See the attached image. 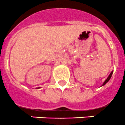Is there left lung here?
<instances>
[{"label":"left lung","mask_w":125,"mask_h":125,"mask_svg":"<svg viewBox=\"0 0 125 125\" xmlns=\"http://www.w3.org/2000/svg\"><path fill=\"white\" fill-rule=\"evenodd\" d=\"M113 72H111V73L110 74H109V77H108V78H107V79H106V81H104V83H103V85H105V84H106V83H107V82H108V81H109V79H111V76H112V74H113Z\"/></svg>","instance_id":"obj_1"}]
</instances>
